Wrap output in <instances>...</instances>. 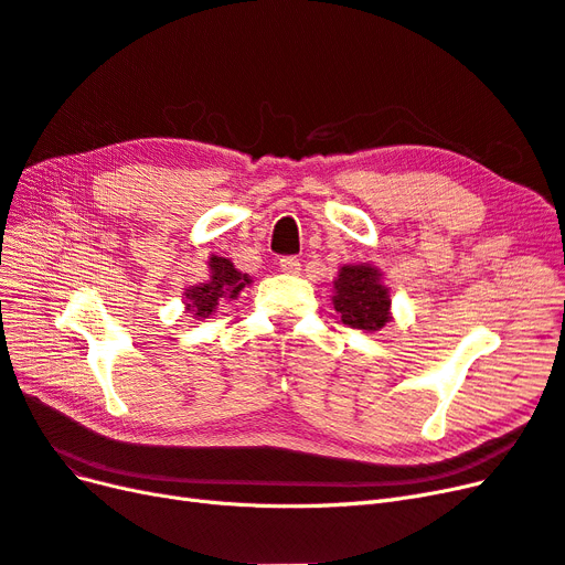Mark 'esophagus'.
Listing matches in <instances>:
<instances>
[{
	"instance_id": "34e87169",
	"label": "esophagus",
	"mask_w": 565,
	"mask_h": 565,
	"mask_svg": "<svg viewBox=\"0 0 565 565\" xmlns=\"http://www.w3.org/2000/svg\"><path fill=\"white\" fill-rule=\"evenodd\" d=\"M280 270L287 273V276H297V273L301 270V264L297 256H282L280 259Z\"/></svg>"
}]
</instances>
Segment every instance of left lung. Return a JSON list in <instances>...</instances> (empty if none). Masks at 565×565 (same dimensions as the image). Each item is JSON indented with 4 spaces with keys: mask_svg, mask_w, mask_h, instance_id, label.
Listing matches in <instances>:
<instances>
[{
    "mask_svg": "<svg viewBox=\"0 0 565 565\" xmlns=\"http://www.w3.org/2000/svg\"><path fill=\"white\" fill-rule=\"evenodd\" d=\"M334 311L341 322L363 332H380L393 320L384 273L372 264H347L334 278Z\"/></svg>",
    "mask_w": 565,
    "mask_h": 565,
    "instance_id": "1",
    "label": "left lung"
}]
</instances>
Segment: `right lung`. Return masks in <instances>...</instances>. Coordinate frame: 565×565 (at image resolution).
<instances>
[{
	"label": "right lung",
	"mask_w": 565,
	"mask_h": 565,
	"mask_svg": "<svg viewBox=\"0 0 565 565\" xmlns=\"http://www.w3.org/2000/svg\"><path fill=\"white\" fill-rule=\"evenodd\" d=\"M210 268V280L200 285H191L183 292V306L185 313L193 318H210L221 299H235L243 292L245 285H252V278L247 273H241L231 259L224 256H210L207 262Z\"/></svg>",
	"instance_id": "add662e5"
}]
</instances>
